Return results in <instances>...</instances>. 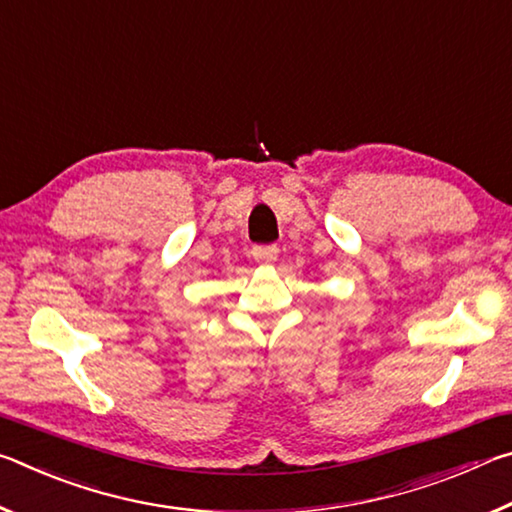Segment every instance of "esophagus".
I'll use <instances>...</instances> for the list:
<instances>
[{
    "mask_svg": "<svg viewBox=\"0 0 512 512\" xmlns=\"http://www.w3.org/2000/svg\"><path fill=\"white\" fill-rule=\"evenodd\" d=\"M277 253H280V250H277V246H255L253 248V257L257 259V262H262V264H273V262H277Z\"/></svg>",
    "mask_w": 512,
    "mask_h": 512,
    "instance_id": "1",
    "label": "esophagus"
}]
</instances>
